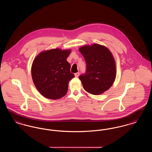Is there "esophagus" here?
<instances>
[{
	"label": "esophagus",
	"instance_id": "obj_1",
	"mask_svg": "<svg viewBox=\"0 0 152 152\" xmlns=\"http://www.w3.org/2000/svg\"><path fill=\"white\" fill-rule=\"evenodd\" d=\"M79 72H77L76 73H75V77H79Z\"/></svg>",
	"mask_w": 152,
	"mask_h": 152
}]
</instances>
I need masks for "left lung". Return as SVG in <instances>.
I'll list each match as a JSON object with an SVG mask.
<instances>
[{
	"instance_id": "1",
	"label": "left lung",
	"mask_w": 152,
	"mask_h": 152,
	"mask_svg": "<svg viewBox=\"0 0 152 152\" xmlns=\"http://www.w3.org/2000/svg\"><path fill=\"white\" fill-rule=\"evenodd\" d=\"M87 64L86 72L79 77L84 89L91 94L99 95L113 85L116 76V63L108 48L98 44L79 48Z\"/></svg>"
}]
</instances>
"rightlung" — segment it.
<instances>
[{"mask_svg":"<svg viewBox=\"0 0 152 152\" xmlns=\"http://www.w3.org/2000/svg\"><path fill=\"white\" fill-rule=\"evenodd\" d=\"M71 51L58 48L43 51L34 59L32 77L37 89L44 97L56 100L66 94L69 81L75 77L66 61Z\"/></svg>","mask_w":152,"mask_h":152,"instance_id":"right-lung-1","label":"right lung"}]
</instances>
